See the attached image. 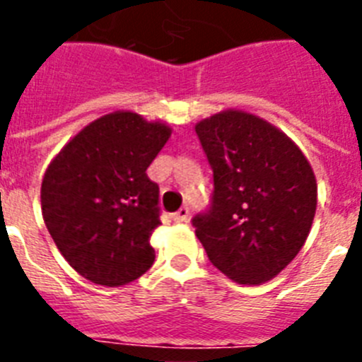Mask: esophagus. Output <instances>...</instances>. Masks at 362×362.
Segmentation results:
<instances>
[{
	"label": "esophagus",
	"mask_w": 362,
	"mask_h": 362,
	"mask_svg": "<svg viewBox=\"0 0 362 362\" xmlns=\"http://www.w3.org/2000/svg\"><path fill=\"white\" fill-rule=\"evenodd\" d=\"M188 216H190V210H188L187 206H181L177 212L172 214V221H174V223H187Z\"/></svg>",
	"instance_id": "34e87169"
}]
</instances>
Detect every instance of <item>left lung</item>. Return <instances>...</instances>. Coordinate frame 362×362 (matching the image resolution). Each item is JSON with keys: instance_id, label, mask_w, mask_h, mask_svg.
<instances>
[{"instance_id": "8db88e82", "label": "left lung", "mask_w": 362, "mask_h": 362, "mask_svg": "<svg viewBox=\"0 0 362 362\" xmlns=\"http://www.w3.org/2000/svg\"><path fill=\"white\" fill-rule=\"evenodd\" d=\"M214 172L212 206L192 225L210 263L239 284L288 267L317 209V181L283 130L250 112H217L196 124Z\"/></svg>"}]
</instances>
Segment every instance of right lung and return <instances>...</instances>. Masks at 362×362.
<instances>
[{
  "instance_id": "add662e5",
  "label": "right lung",
  "mask_w": 362,
  "mask_h": 362,
  "mask_svg": "<svg viewBox=\"0 0 362 362\" xmlns=\"http://www.w3.org/2000/svg\"><path fill=\"white\" fill-rule=\"evenodd\" d=\"M170 134L166 123L116 110L86 124L50 161L41 183L45 225L85 279L121 286L153 264L159 187L146 168Z\"/></svg>"
}]
</instances>
